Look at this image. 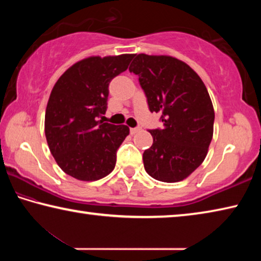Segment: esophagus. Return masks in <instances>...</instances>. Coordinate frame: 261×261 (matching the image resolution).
<instances>
[{
	"mask_svg": "<svg viewBox=\"0 0 261 261\" xmlns=\"http://www.w3.org/2000/svg\"><path fill=\"white\" fill-rule=\"evenodd\" d=\"M140 130H141L140 127H131L130 132H131V135H136V134H138Z\"/></svg>",
	"mask_w": 261,
	"mask_h": 261,
	"instance_id": "1",
	"label": "esophagus"
}]
</instances>
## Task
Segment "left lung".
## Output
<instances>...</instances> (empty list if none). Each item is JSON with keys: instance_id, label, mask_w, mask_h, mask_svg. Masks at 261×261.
<instances>
[{"instance_id": "obj_1", "label": "left lung", "mask_w": 261, "mask_h": 261, "mask_svg": "<svg viewBox=\"0 0 261 261\" xmlns=\"http://www.w3.org/2000/svg\"><path fill=\"white\" fill-rule=\"evenodd\" d=\"M129 70L138 74L149 110L162 114V129L149 131L153 145L143 154L145 170L161 182H180L205 160L213 138L214 108L205 84L169 55L135 54Z\"/></svg>"}]
</instances>
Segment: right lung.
I'll return each mask as SVG.
<instances>
[{"label":"right lung","instance_id":"right-lung-1","mask_svg":"<svg viewBox=\"0 0 261 261\" xmlns=\"http://www.w3.org/2000/svg\"><path fill=\"white\" fill-rule=\"evenodd\" d=\"M132 57H86L53 87L45 115L47 144L57 165L73 178L92 182L114 170L116 151L130 129L98 118L107 109L110 81L125 71Z\"/></svg>","mask_w":261,"mask_h":261}]
</instances>
